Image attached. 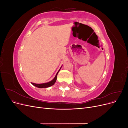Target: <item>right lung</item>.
<instances>
[{"instance_id": "right-lung-1", "label": "right lung", "mask_w": 128, "mask_h": 128, "mask_svg": "<svg viewBox=\"0 0 128 128\" xmlns=\"http://www.w3.org/2000/svg\"><path fill=\"white\" fill-rule=\"evenodd\" d=\"M58 72H57V74H56L54 78V79L52 80L51 81H50V82H48V83H42V84H35V83H32V85H34V86H36L37 88H48V87L51 86H53V85L56 83Z\"/></svg>"}]
</instances>
